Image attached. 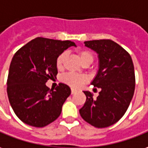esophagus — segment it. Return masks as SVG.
<instances>
[{
    "instance_id": "obj_1",
    "label": "esophagus",
    "mask_w": 148,
    "mask_h": 148,
    "mask_svg": "<svg viewBox=\"0 0 148 148\" xmlns=\"http://www.w3.org/2000/svg\"><path fill=\"white\" fill-rule=\"evenodd\" d=\"M71 93H72V94H74V93H76V90H75V89H72V91H71Z\"/></svg>"
}]
</instances>
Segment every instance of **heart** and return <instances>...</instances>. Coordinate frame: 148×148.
<instances>
[{"label": "heart", "instance_id": "obj_1", "mask_svg": "<svg viewBox=\"0 0 148 148\" xmlns=\"http://www.w3.org/2000/svg\"><path fill=\"white\" fill-rule=\"evenodd\" d=\"M77 54L83 64L88 61L93 60L92 54L88 50H84V49L79 50L77 51ZM65 58H66L65 53H61L56 58V65L58 70H62L64 68ZM61 80L63 83L68 84L73 88H79L87 81L88 78L87 76L84 75H78L76 73H67L66 75L61 77Z\"/></svg>", "mask_w": 148, "mask_h": 148}]
</instances>
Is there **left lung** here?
<instances>
[{"label":"left lung","instance_id":"obj_1","mask_svg":"<svg viewBox=\"0 0 148 148\" xmlns=\"http://www.w3.org/2000/svg\"><path fill=\"white\" fill-rule=\"evenodd\" d=\"M84 44L98 54L99 71L91 84L101 91L96 99L90 92H84L86 101L80 110V116L93 127H110L125 114L133 97L134 64L130 54L110 39L86 41Z\"/></svg>","mask_w":148,"mask_h":148}]
</instances>
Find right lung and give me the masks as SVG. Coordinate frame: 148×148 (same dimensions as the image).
Here are the masks:
<instances>
[{
    "instance_id": "1",
    "label": "right lung",
    "mask_w": 148,
    "mask_h": 148,
    "mask_svg": "<svg viewBox=\"0 0 148 148\" xmlns=\"http://www.w3.org/2000/svg\"><path fill=\"white\" fill-rule=\"evenodd\" d=\"M70 46L76 45L68 40L38 37L14 54L8 75L7 93L15 114L25 124L46 127L60 115L71 89L60 83L52 90L46 83L56 78V58Z\"/></svg>"
}]
</instances>
